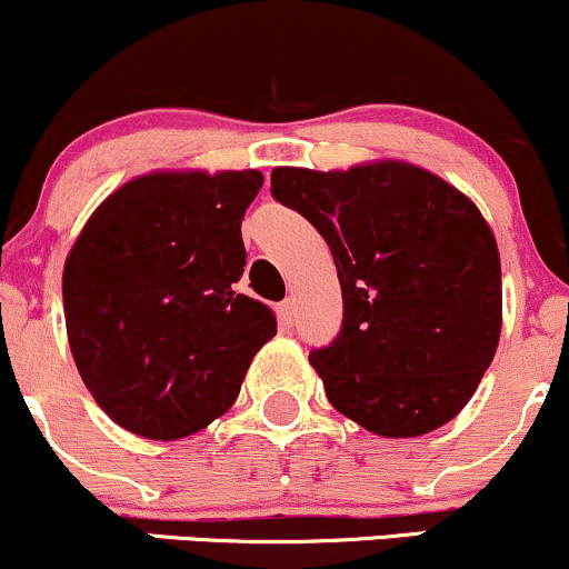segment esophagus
Wrapping results in <instances>:
<instances>
[{"mask_svg":"<svg viewBox=\"0 0 569 569\" xmlns=\"http://www.w3.org/2000/svg\"><path fill=\"white\" fill-rule=\"evenodd\" d=\"M279 320H282V326H292V320H296V301L292 298H287V301L279 303Z\"/></svg>","mask_w":569,"mask_h":569,"instance_id":"obj_1","label":"esophagus"}]
</instances>
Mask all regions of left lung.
<instances>
[{"label": "left lung", "instance_id": "8db88e82", "mask_svg": "<svg viewBox=\"0 0 569 569\" xmlns=\"http://www.w3.org/2000/svg\"><path fill=\"white\" fill-rule=\"evenodd\" d=\"M273 198L331 247L341 333L309 363L328 401L380 437L453 420L502 333L497 238L472 198L405 160L273 168Z\"/></svg>", "mask_w": 569, "mask_h": 569}]
</instances>
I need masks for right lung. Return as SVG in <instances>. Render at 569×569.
I'll list each match as a JSON object with an SVG mask.
<instances>
[{
  "mask_svg": "<svg viewBox=\"0 0 569 569\" xmlns=\"http://www.w3.org/2000/svg\"><path fill=\"white\" fill-rule=\"evenodd\" d=\"M260 170H151L113 189L72 243L62 298L78 375L121 429L173 439L233 407L277 336L266 303L236 292L241 219Z\"/></svg>",
  "mask_w": 569,
  "mask_h": 569,
  "instance_id": "1",
  "label": "right lung"
}]
</instances>
